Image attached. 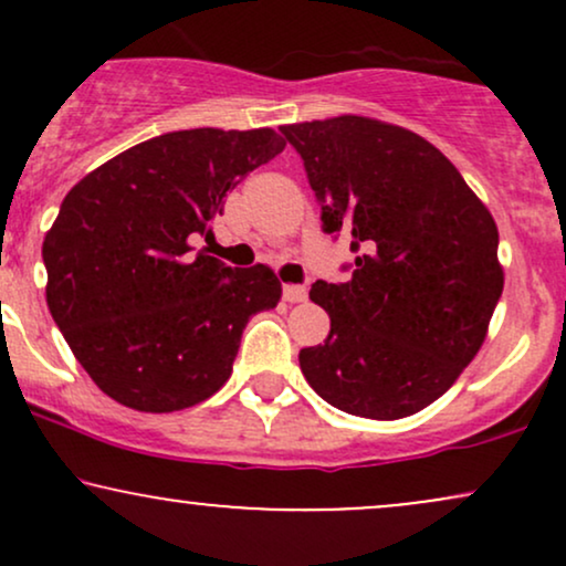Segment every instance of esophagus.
Segmentation results:
<instances>
[{
	"instance_id": "obj_1",
	"label": "esophagus",
	"mask_w": 566,
	"mask_h": 566,
	"mask_svg": "<svg viewBox=\"0 0 566 566\" xmlns=\"http://www.w3.org/2000/svg\"><path fill=\"white\" fill-rule=\"evenodd\" d=\"M282 295L287 303H303L308 297V290L301 287V284H284Z\"/></svg>"
}]
</instances>
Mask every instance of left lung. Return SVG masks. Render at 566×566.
I'll use <instances>...</instances> for the list:
<instances>
[{
	"mask_svg": "<svg viewBox=\"0 0 566 566\" xmlns=\"http://www.w3.org/2000/svg\"><path fill=\"white\" fill-rule=\"evenodd\" d=\"M322 205V229L359 252L343 284H311L329 314L301 369L348 415L399 420L437 401L482 348L503 292L497 226L437 146L369 119L284 125Z\"/></svg>",
	"mask_w": 566,
	"mask_h": 566,
	"instance_id": "obj_1",
	"label": "left lung"
}]
</instances>
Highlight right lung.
I'll return each mask as SVG.
<instances>
[{"instance_id":"add662e5","label":"right lung","mask_w":566,"mask_h":566,"mask_svg":"<svg viewBox=\"0 0 566 566\" xmlns=\"http://www.w3.org/2000/svg\"><path fill=\"white\" fill-rule=\"evenodd\" d=\"M261 129H180L108 159L63 199L42 244L50 314L103 394L175 412L231 378L258 311L276 308L269 265L231 269L193 252L223 197L284 151Z\"/></svg>"}]
</instances>
